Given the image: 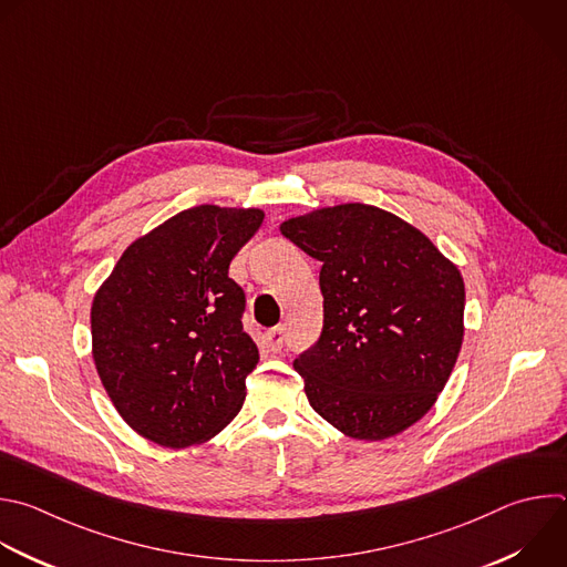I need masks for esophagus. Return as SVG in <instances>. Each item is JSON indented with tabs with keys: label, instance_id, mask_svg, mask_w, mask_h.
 Instances as JSON below:
<instances>
[{
	"label": "esophagus",
	"instance_id": "34e87169",
	"mask_svg": "<svg viewBox=\"0 0 567 567\" xmlns=\"http://www.w3.org/2000/svg\"><path fill=\"white\" fill-rule=\"evenodd\" d=\"M265 342L271 351H280L282 342H285V327H274V329L265 331Z\"/></svg>",
	"mask_w": 567,
	"mask_h": 567
}]
</instances>
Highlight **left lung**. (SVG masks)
Returning a JSON list of instances; mask_svg holds the SVG:
<instances>
[{
	"label": "left lung",
	"mask_w": 567,
	"mask_h": 567,
	"mask_svg": "<svg viewBox=\"0 0 567 567\" xmlns=\"http://www.w3.org/2000/svg\"><path fill=\"white\" fill-rule=\"evenodd\" d=\"M280 231L322 265V331L293 360L309 405L358 441L405 432L436 403L463 344L458 267L410 223L360 203Z\"/></svg>",
	"instance_id": "obj_1"
}]
</instances>
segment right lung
Returning <instances> with one entry per match:
<instances>
[{
  "mask_svg": "<svg viewBox=\"0 0 567 567\" xmlns=\"http://www.w3.org/2000/svg\"><path fill=\"white\" fill-rule=\"evenodd\" d=\"M260 209L200 205L126 247L91 307L93 360L117 414L171 450L214 439L240 412L258 347L243 329L234 256Z\"/></svg>",
  "mask_w": 567,
  "mask_h": 567,
  "instance_id": "obj_1",
  "label": "right lung"
}]
</instances>
